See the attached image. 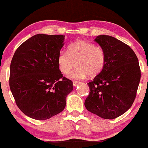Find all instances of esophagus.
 I'll use <instances>...</instances> for the list:
<instances>
[{
  "label": "esophagus",
  "mask_w": 148,
  "mask_h": 148,
  "mask_svg": "<svg viewBox=\"0 0 148 148\" xmlns=\"http://www.w3.org/2000/svg\"><path fill=\"white\" fill-rule=\"evenodd\" d=\"M81 84V83L79 82V81H73V86H74V87H76V86H79V85Z\"/></svg>",
  "instance_id": "esophagus-1"
}]
</instances>
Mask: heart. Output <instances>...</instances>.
<instances>
[{
	"label": "heart",
	"instance_id": "obj_1",
	"mask_svg": "<svg viewBox=\"0 0 148 148\" xmlns=\"http://www.w3.org/2000/svg\"><path fill=\"white\" fill-rule=\"evenodd\" d=\"M76 62L77 67L70 70ZM60 72L68 74L72 79L81 80L89 75L95 76L102 70L105 63V53L100 47L86 41L74 42L68 47L67 51H61L57 58Z\"/></svg>",
	"mask_w": 148,
	"mask_h": 148
}]
</instances>
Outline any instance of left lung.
Listing matches in <instances>:
<instances>
[{
  "label": "left lung",
  "instance_id": "obj_1",
  "mask_svg": "<svg viewBox=\"0 0 148 148\" xmlns=\"http://www.w3.org/2000/svg\"><path fill=\"white\" fill-rule=\"evenodd\" d=\"M95 42L105 53L101 72L88 83L85 101L88 111L104 119H115L133 104L140 79L138 60L134 51L118 39L98 35Z\"/></svg>",
  "mask_w": 148,
  "mask_h": 148
}]
</instances>
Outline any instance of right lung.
Masks as SVG:
<instances>
[{"instance_id": "right-lung-1", "label": "right lung", "mask_w": 148, "mask_h": 148, "mask_svg": "<svg viewBox=\"0 0 148 148\" xmlns=\"http://www.w3.org/2000/svg\"><path fill=\"white\" fill-rule=\"evenodd\" d=\"M64 35L37 34L16 49L10 64V88L16 105L35 120L51 118L65 108L72 81L63 77L57 58Z\"/></svg>"}]
</instances>
